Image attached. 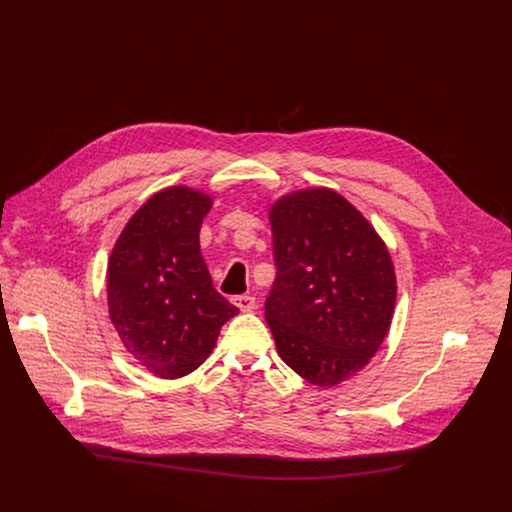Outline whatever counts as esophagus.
Listing matches in <instances>:
<instances>
[{
	"mask_svg": "<svg viewBox=\"0 0 512 512\" xmlns=\"http://www.w3.org/2000/svg\"><path fill=\"white\" fill-rule=\"evenodd\" d=\"M233 304L241 310V312H251V310H255V298L253 296H237V298H233Z\"/></svg>",
	"mask_w": 512,
	"mask_h": 512,
	"instance_id": "esophagus-1",
	"label": "esophagus"
}]
</instances>
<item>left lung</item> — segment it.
<instances>
[{
  "label": "left lung",
  "instance_id": "left-lung-1",
  "mask_svg": "<svg viewBox=\"0 0 512 512\" xmlns=\"http://www.w3.org/2000/svg\"><path fill=\"white\" fill-rule=\"evenodd\" d=\"M277 277L265 320L289 369L318 387L362 371L381 348L397 279L385 241L330 188L289 192L269 208Z\"/></svg>",
  "mask_w": 512,
  "mask_h": 512
}]
</instances>
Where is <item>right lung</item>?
<instances>
[{"label":"right lung","instance_id":"right-lung-1","mask_svg":"<svg viewBox=\"0 0 512 512\" xmlns=\"http://www.w3.org/2000/svg\"><path fill=\"white\" fill-rule=\"evenodd\" d=\"M210 208L200 190L164 188L135 210L109 257V318L137 364L160 379L196 371L239 314L214 289L200 253Z\"/></svg>","mask_w":512,"mask_h":512}]
</instances>
